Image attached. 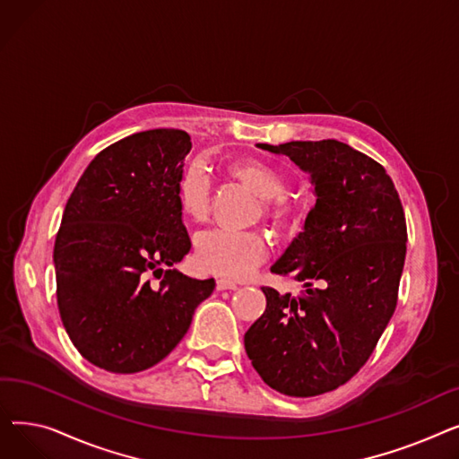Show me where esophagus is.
<instances>
[{
  "instance_id": "obj_1",
  "label": "esophagus",
  "mask_w": 459,
  "mask_h": 459,
  "mask_svg": "<svg viewBox=\"0 0 459 459\" xmlns=\"http://www.w3.org/2000/svg\"><path fill=\"white\" fill-rule=\"evenodd\" d=\"M215 288H217V290H236L238 284L229 281V279H217L215 281Z\"/></svg>"
}]
</instances>
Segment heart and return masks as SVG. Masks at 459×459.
Instances as JSON below:
<instances>
[{"label":"heart","mask_w":459,"mask_h":459,"mask_svg":"<svg viewBox=\"0 0 459 459\" xmlns=\"http://www.w3.org/2000/svg\"><path fill=\"white\" fill-rule=\"evenodd\" d=\"M229 177L260 199V213L273 232L294 234L305 221V204L286 193V177L264 160L239 158L227 163ZM210 180L199 165H187L175 184V199L184 220L203 223L210 212ZM270 244L258 230H210L197 239L195 262L208 273L244 279L266 260Z\"/></svg>","instance_id":"b5f03b06"}]
</instances>
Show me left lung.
Listing matches in <instances>:
<instances>
[{
  "label": "left lung",
  "mask_w": 459,
  "mask_h": 459,
  "mask_svg": "<svg viewBox=\"0 0 459 459\" xmlns=\"http://www.w3.org/2000/svg\"><path fill=\"white\" fill-rule=\"evenodd\" d=\"M260 149L308 171L316 204L272 273L305 282L281 296L262 286L266 310L246 333L264 383L286 396H318L348 383L374 353L398 303L407 227L383 165L336 139Z\"/></svg>",
  "instance_id": "left-lung-1"
}]
</instances>
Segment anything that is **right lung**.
Instances as JSON below:
<instances>
[{
	"instance_id": "1",
	"label": "right lung",
	"mask_w": 459,
	"mask_h": 459,
	"mask_svg": "<svg viewBox=\"0 0 459 459\" xmlns=\"http://www.w3.org/2000/svg\"><path fill=\"white\" fill-rule=\"evenodd\" d=\"M189 151L184 130L128 135L96 154L66 201L54 246L57 307L94 367L134 374L158 365L213 292V279L163 270L191 247L175 199Z\"/></svg>"
}]
</instances>
